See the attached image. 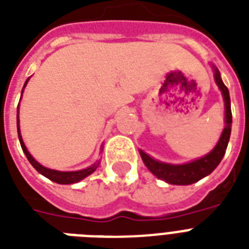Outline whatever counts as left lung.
<instances>
[{
    "label": "left lung",
    "mask_w": 249,
    "mask_h": 249,
    "mask_svg": "<svg viewBox=\"0 0 249 249\" xmlns=\"http://www.w3.org/2000/svg\"><path fill=\"white\" fill-rule=\"evenodd\" d=\"M212 70L214 72V81H216L218 89L221 90V94H222V98H224L225 102V128L222 130L220 140H218V142H217L212 151L208 152L203 158L193 160L190 163L169 164L154 159L144 151L140 150L141 158L143 160L144 165L147 166L148 170L155 177H158L159 179H163L166 183H170V185H191V183H195L199 179L207 177L208 174L212 173L213 170L217 168V165L221 163V160H222L225 152H226L232 124L230 95H229V89L222 83L218 68L212 64Z\"/></svg>",
    "instance_id": "8db88e82"
}]
</instances>
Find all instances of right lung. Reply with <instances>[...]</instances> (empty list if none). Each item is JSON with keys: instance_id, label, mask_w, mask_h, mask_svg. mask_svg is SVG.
Instances as JSON below:
<instances>
[{"instance_id": "1", "label": "right lung", "mask_w": 249, "mask_h": 249, "mask_svg": "<svg viewBox=\"0 0 249 249\" xmlns=\"http://www.w3.org/2000/svg\"><path fill=\"white\" fill-rule=\"evenodd\" d=\"M28 80L29 77L27 79V81H25L24 86H23V90H24L25 85H27V83H28ZM23 90H21V94H23ZM17 125H18V137H19V142H20L21 150H23V152H24L25 156H27V159H28L29 163L32 164L33 168H35L38 173L42 174L44 177L49 178L50 181L56 182V183H59V185H71V183H76V182H80L85 177L90 176L93 172H95V169H97L98 165H99V161H97V163H94L93 165H90L89 168H85V169H81V170H75V172H60V170L50 169V168H46V166L41 165V164L38 163V161H36L35 158L29 154V151L27 150V147H25L24 142H23V138H21L20 128H19V106H18Z\"/></svg>"}]
</instances>
